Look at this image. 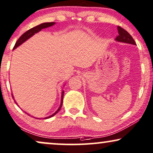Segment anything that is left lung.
I'll list each match as a JSON object with an SVG mask.
<instances>
[{
  "instance_id": "8db88e82",
  "label": "left lung",
  "mask_w": 153,
  "mask_h": 153,
  "mask_svg": "<svg viewBox=\"0 0 153 153\" xmlns=\"http://www.w3.org/2000/svg\"><path fill=\"white\" fill-rule=\"evenodd\" d=\"M118 33L119 36H117L115 38L116 41L121 42H125V43H129L131 45H136V42L132 38V36L128 33L127 30L123 29L120 26H117Z\"/></svg>"
}]
</instances>
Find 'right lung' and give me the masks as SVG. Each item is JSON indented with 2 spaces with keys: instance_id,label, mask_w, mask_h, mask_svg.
Listing matches in <instances>:
<instances>
[{
  "instance_id": "1",
  "label": "right lung",
  "mask_w": 153,
  "mask_h": 153,
  "mask_svg": "<svg viewBox=\"0 0 153 153\" xmlns=\"http://www.w3.org/2000/svg\"><path fill=\"white\" fill-rule=\"evenodd\" d=\"M54 24H55V23H54V22H46V23H42L41 24H40V25H38V26H35V27H33V28H30V29H29V30H28L27 31L24 33V34H22V35L20 36V38H19V39L17 40V41L16 42L15 46H14L13 50H14V49L17 48L18 46H19L20 45H22V43H23V42H25L26 40H27L28 39H29V38L31 37V36H33L34 34L40 31V30H41L42 29H43V28H45L50 27V26H52L54 25ZM64 91H62V100H61V104H60V106L58 108L57 111H56L54 114H52V115L49 116V117H47L45 118V119H48V118L52 117V116L55 115L58 112L60 111L61 108H62V106L63 97H64ZM12 97H13V98L14 99L13 94H12ZM15 103H16V101H15ZM37 119H39V118H37Z\"/></svg>"
}]
</instances>
